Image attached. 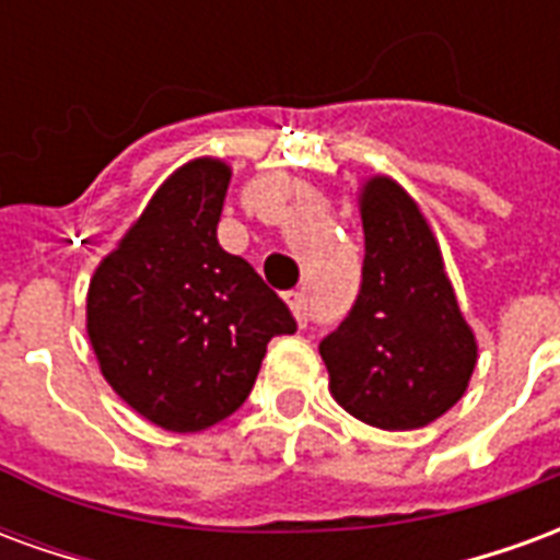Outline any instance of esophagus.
<instances>
[{
  "label": "esophagus",
  "mask_w": 560,
  "mask_h": 560,
  "mask_svg": "<svg viewBox=\"0 0 560 560\" xmlns=\"http://www.w3.org/2000/svg\"><path fill=\"white\" fill-rule=\"evenodd\" d=\"M284 303L291 305V312H293V317H296V324H300V327H305V324H308V305H305V293L303 291L284 293Z\"/></svg>",
  "instance_id": "1"
}]
</instances>
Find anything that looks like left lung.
<instances>
[{"label":"left lung","instance_id":"left-lung-1","mask_svg":"<svg viewBox=\"0 0 560 560\" xmlns=\"http://www.w3.org/2000/svg\"><path fill=\"white\" fill-rule=\"evenodd\" d=\"M363 284L351 315L320 341L329 393L387 432L422 429L456 405L477 365V336L458 308L441 245L405 188L369 176L360 188Z\"/></svg>","mask_w":560,"mask_h":560}]
</instances>
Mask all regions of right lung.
I'll return each mask as SVG.
<instances>
[{"mask_svg":"<svg viewBox=\"0 0 560 560\" xmlns=\"http://www.w3.org/2000/svg\"><path fill=\"white\" fill-rule=\"evenodd\" d=\"M231 164L195 159L149 197L95 267L86 336L104 381L164 432H203L255 387L272 336L296 320L248 260L219 245Z\"/></svg>","mask_w":560,"mask_h":560,"instance_id":"add662e5","label":"right lung"}]
</instances>
